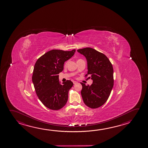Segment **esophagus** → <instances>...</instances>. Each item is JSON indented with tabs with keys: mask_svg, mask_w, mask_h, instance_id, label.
Listing matches in <instances>:
<instances>
[{
	"mask_svg": "<svg viewBox=\"0 0 148 148\" xmlns=\"http://www.w3.org/2000/svg\"><path fill=\"white\" fill-rule=\"evenodd\" d=\"M77 82H76V81H73V84H77Z\"/></svg>",
	"mask_w": 148,
	"mask_h": 148,
	"instance_id": "obj_1",
	"label": "esophagus"
}]
</instances>
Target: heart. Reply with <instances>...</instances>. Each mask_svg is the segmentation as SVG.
<instances>
[{
  "mask_svg": "<svg viewBox=\"0 0 148 148\" xmlns=\"http://www.w3.org/2000/svg\"><path fill=\"white\" fill-rule=\"evenodd\" d=\"M81 60V59H79V60Z\"/></svg>",
  "mask_w": 148,
  "mask_h": 148,
  "instance_id": "1",
  "label": "heart"
}]
</instances>
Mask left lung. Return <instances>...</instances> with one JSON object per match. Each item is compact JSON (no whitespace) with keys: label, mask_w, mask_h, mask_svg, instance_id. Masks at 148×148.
Segmentation results:
<instances>
[{"label":"left lung","mask_w":148,"mask_h":148,"mask_svg":"<svg viewBox=\"0 0 148 148\" xmlns=\"http://www.w3.org/2000/svg\"><path fill=\"white\" fill-rule=\"evenodd\" d=\"M87 61L88 72L93 83L90 86L80 83L81 95L87 106L96 109L102 106L109 98L114 85L113 68L106 56L91 48L77 50Z\"/></svg>","instance_id":"1"}]
</instances>
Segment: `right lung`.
<instances>
[{
  "mask_svg": "<svg viewBox=\"0 0 148 148\" xmlns=\"http://www.w3.org/2000/svg\"><path fill=\"white\" fill-rule=\"evenodd\" d=\"M75 49L63 51L53 49L45 53L37 60L32 75V82L38 98L45 106L58 110L65 106L69 91L73 83L67 80L61 84L59 73L64 63L74 55Z\"/></svg>",
  "mask_w": 148,
  "mask_h": 148,
  "instance_id": "1",
  "label": "right lung"
}]
</instances>
